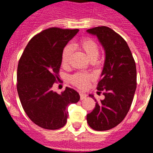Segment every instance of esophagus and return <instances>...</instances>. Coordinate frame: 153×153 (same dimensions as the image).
<instances>
[{"mask_svg": "<svg viewBox=\"0 0 153 153\" xmlns=\"http://www.w3.org/2000/svg\"><path fill=\"white\" fill-rule=\"evenodd\" d=\"M79 94H80V99L81 100H84V98H86V97L87 96V95H86L85 93H84V92H80Z\"/></svg>", "mask_w": 153, "mask_h": 153, "instance_id": "esophagus-1", "label": "esophagus"}]
</instances>
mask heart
<instances>
[{
	"label": "heart",
	"instance_id": "1",
	"mask_svg": "<svg viewBox=\"0 0 153 153\" xmlns=\"http://www.w3.org/2000/svg\"><path fill=\"white\" fill-rule=\"evenodd\" d=\"M76 47L83 51L89 61L92 63L95 62L98 60L100 55V50L98 45L95 41L90 38L83 39ZM72 52V47L70 45H67L63 49L61 55V64L64 67H67L69 64V59ZM92 79V75L84 72H77L70 77V81L72 84L80 89H84L87 87L89 83Z\"/></svg>",
	"mask_w": 153,
	"mask_h": 153
}]
</instances>
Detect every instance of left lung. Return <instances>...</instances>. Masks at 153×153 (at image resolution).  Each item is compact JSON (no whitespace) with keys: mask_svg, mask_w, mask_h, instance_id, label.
Returning <instances> with one entry per match:
<instances>
[{"mask_svg":"<svg viewBox=\"0 0 153 153\" xmlns=\"http://www.w3.org/2000/svg\"><path fill=\"white\" fill-rule=\"evenodd\" d=\"M98 38L105 52V61L97 89L104 91V100L86 115L89 126L97 131L110 129L119 124L128 113L136 89V67L124 38L107 27L86 30Z\"/></svg>","mask_w":153,"mask_h":153,"instance_id":"left-lung-1","label":"left lung"}]
</instances>
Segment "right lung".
Segmentation results:
<instances>
[{
  "mask_svg": "<svg viewBox=\"0 0 153 153\" xmlns=\"http://www.w3.org/2000/svg\"><path fill=\"white\" fill-rule=\"evenodd\" d=\"M78 29L52 27L29 41L19 60L17 90L23 109L35 124L47 129L63 127L67 121V106L80 100L78 92L66 87L61 94L52 89L59 81L63 49Z\"/></svg>",
  "mask_w": 153,
  "mask_h": 153,
  "instance_id": "1",
  "label": "right lung"
}]
</instances>
